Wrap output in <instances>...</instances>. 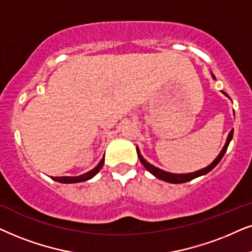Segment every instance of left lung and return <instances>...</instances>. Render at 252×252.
<instances>
[{"label": "left lung", "instance_id": "obj_1", "mask_svg": "<svg viewBox=\"0 0 252 252\" xmlns=\"http://www.w3.org/2000/svg\"><path fill=\"white\" fill-rule=\"evenodd\" d=\"M212 77L213 79H216V77H214V75L212 73ZM224 95H227V93L222 92ZM233 133H234V130H230V132L228 133V137H227V140H226V144H224L223 149L221 150V152L219 153V156H218L216 159H214V161L211 165H209L207 167H205V168L203 169H199L197 170V172H193V173H188V174H173V173H168V172H165V170L158 168V167H154L153 165H151L150 162H147V161L144 159L142 154H140L138 147H137V154H138V158L140 160V162L143 163L144 167L149 170V172L152 174V175H154L157 177V179L159 180H162L165 181V182H168V183H174V184H179V183H184V182H189V181L196 179V177L198 176H202V175H205V174H207L209 172H211L214 167H216L218 163L220 162V160L222 159V157L224 156V153H226L227 151V147L228 145H229L230 140L231 138H233Z\"/></svg>", "mask_w": 252, "mask_h": 252}]
</instances>
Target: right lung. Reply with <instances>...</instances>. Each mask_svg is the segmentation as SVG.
<instances>
[{"mask_svg": "<svg viewBox=\"0 0 252 252\" xmlns=\"http://www.w3.org/2000/svg\"><path fill=\"white\" fill-rule=\"evenodd\" d=\"M103 162H105V156L101 160H100V162L96 165L94 168L92 170H90V172H87L85 174H83V175H79V176H56V177H52L54 181H56V182H60V183H78V182H84V181H87L90 179H92L93 176H95L96 174L99 173V170L102 168L103 166Z\"/></svg>", "mask_w": 252, "mask_h": 252, "instance_id": "obj_1", "label": "right lung"}]
</instances>
